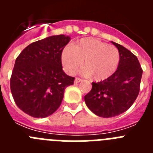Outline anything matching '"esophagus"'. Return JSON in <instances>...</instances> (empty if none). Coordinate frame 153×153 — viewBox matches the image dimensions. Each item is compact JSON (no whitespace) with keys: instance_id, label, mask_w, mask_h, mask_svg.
Returning a JSON list of instances; mask_svg holds the SVG:
<instances>
[{"instance_id":"obj_1","label":"esophagus","mask_w":153,"mask_h":153,"mask_svg":"<svg viewBox=\"0 0 153 153\" xmlns=\"http://www.w3.org/2000/svg\"><path fill=\"white\" fill-rule=\"evenodd\" d=\"M81 81H82V79H80V78H78V77H76L75 79V81H74V82H75L76 83H79V82H81Z\"/></svg>"}]
</instances>
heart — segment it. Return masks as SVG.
<instances>
[{"label":"heart","mask_w":153,"mask_h":153,"mask_svg":"<svg viewBox=\"0 0 153 153\" xmlns=\"http://www.w3.org/2000/svg\"><path fill=\"white\" fill-rule=\"evenodd\" d=\"M83 61L85 75L101 82L111 77L117 71L120 53L115 46L93 37L81 39L62 51V65L67 74H75Z\"/></svg>","instance_id":"b5f03b06"}]
</instances>
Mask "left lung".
<instances>
[{
  "label": "left lung",
  "instance_id": "obj_1",
  "mask_svg": "<svg viewBox=\"0 0 153 153\" xmlns=\"http://www.w3.org/2000/svg\"><path fill=\"white\" fill-rule=\"evenodd\" d=\"M120 53L117 71L111 77L92 83L84 97L87 107L98 117L109 118L130 108L139 95L143 70L137 57L123 46L112 41Z\"/></svg>",
  "mask_w": 153,
  "mask_h": 153
}]
</instances>
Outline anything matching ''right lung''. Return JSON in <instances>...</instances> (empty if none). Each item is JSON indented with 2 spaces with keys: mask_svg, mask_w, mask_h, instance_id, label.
<instances>
[{
  "mask_svg": "<svg viewBox=\"0 0 153 153\" xmlns=\"http://www.w3.org/2000/svg\"><path fill=\"white\" fill-rule=\"evenodd\" d=\"M69 36L55 35L33 42L16 59L10 77L14 102L30 117L44 118L60 107L65 89L75 78L65 74L62 51Z\"/></svg>",
  "mask_w": 153,
  "mask_h": 153,
  "instance_id": "add662e5",
  "label": "right lung"
}]
</instances>
